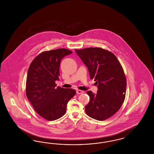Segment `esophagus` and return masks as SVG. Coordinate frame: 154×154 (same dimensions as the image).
<instances>
[{
  "label": "esophagus",
  "mask_w": 154,
  "mask_h": 154,
  "mask_svg": "<svg viewBox=\"0 0 154 154\" xmlns=\"http://www.w3.org/2000/svg\"><path fill=\"white\" fill-rule=\"evenodd\" d=\"M76 92H77V94H83L84 92L83 91L80 90V89H77V90L76 91Z\"/></svg>",
  "instance_id": "obj_1"
}]
</instances>
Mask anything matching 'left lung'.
<instances>
[{"label":"left lung","mask_w":154,"mask_h":154,"mask_svg":"<svg viewBox=\"0 0 154 154\" xmlns=\"http://www.w3.org/2000/svg\"><path fill=\"white\" fill-rule=\"evenodd\" d=\"M88 67L91 79H94L98 90L95 94L87 91L90 100L85 106L89 117L104 121L114 115L124 102L126 79L123 68L115 55L102 48L75 49Z\"/></svg>","instance_id":"left-lung-1"}]
</instances>
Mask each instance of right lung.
I'll use <instances>...</instances> for the list:
<instances>
[{
	"label": "right lung",
	"mask_w": 154,
	"mask_h": 154,
	"mask_svg": "<svg viewBox=\"0 0 154 154\" xmlns=\"http://www.w3.org/2000/svg\"><path fill=\"white\" fill-rule=\"evenodd\" d=\"M73 52L66 48L44 51L30 65L26 82V95L42 117L54 121L66 112L67 104L75 95L74 89L56 87L62 59Z\"/></svg>",
	"instance_id": "1"
}]
</instances>
